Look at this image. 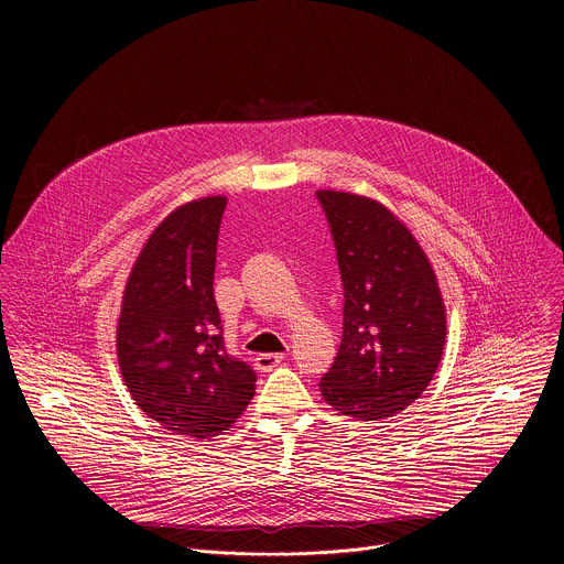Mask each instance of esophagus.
Instances as JSON below:
<instances>
[{
	"instance_id": "esophagus-1",
	"label": "esophagus",
	"mask_w": 564,
	"mask_h": 564,
	"mask_svg": "<svg viewBox=\"0 0 564 564\" xmlns=\"http://www.w3.org/2000/svg\"><path fill=\"white\" fill-rule=\"evenodd\" d=\"M281 361H283V355H281V352H263V355H257L254 366H257L259 372H270V370H274Z\"/></svg>"
}]
</instances>
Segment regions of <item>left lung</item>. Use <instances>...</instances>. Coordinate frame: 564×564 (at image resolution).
I'll list each match as a JSON object with an SVG mask.
<instances>
[{
  "label": "left lung",
  "mask_w": 564,
  "mask_h": 564,
  "mask_svg": "<svg viewBox=\"0 0 564 564\" xmlns=\"http://www.w3.org/2000/svg\"><path fill=\"white\" fill-rule=\"evenodd\" d=\"M344 285V337L321 394L341 415L379 422L431 383L446 341L435 272L409 227L381 203L318 189Z\"/></svg>",
  "instance_id": "obj_1"
}]
</instances>
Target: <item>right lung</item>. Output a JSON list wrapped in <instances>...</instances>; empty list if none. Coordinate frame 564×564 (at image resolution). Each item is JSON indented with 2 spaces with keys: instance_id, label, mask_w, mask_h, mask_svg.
<instances>
[{
  "instance_id": "1",
  "label": "right lung",
  "mask_w": 564,
  "mask_h": 564,
  "mask_svg": "<svg viewBox=\"0 0 564 564\" xmlns=\"http://www.w3.org/2000/svg\"><path fill=\"white\" fill-rule=\"evenodd\" d=\"M225 196L174 209L131 268L118 318V364L140 411L163 429L207 440L254 397L257 372L225 350L214 268Z\"/></svg>"
}]
</instances>
